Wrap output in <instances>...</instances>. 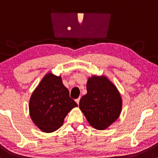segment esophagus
<instances>
[{
	"label": "esophagus",
	"instance_id": "esophagus-1",
	"mask_svg": "<svg viewBox=\"0 0 158 158\" xmlns=\"http://www.w3.org/2000/svg\"><path fill=\"white\" fill-rule=\"evenodd\" d=\"M75 102H76V103H77V104H79V102H80V98H78L75 99Z\"/></svg>",
	"mask_w": 158,
	"mask_h": 158
}]
</instances>
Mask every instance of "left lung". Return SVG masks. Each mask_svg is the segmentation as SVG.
I'll return each mask as SVG.
<instances>
[{
	"mask_svg": "<svg viewBox=\"0 0 158 158\" xmlns=\"http://www.w3.org/2000/svg\"><path fill=\"white\" fill-rule=\"evenodd\" d=\"M87 93L81 98L79 107L91 126L104 130L121 113L122 101L117 88L105 76L93 75L86 84Z\"/></svg>",
	"mask_w": 158,
	"mask_h": 158,
	"instance_id": "left-lung-1",
	"label": "left lung"
}]
</instances>
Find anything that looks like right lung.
Returning a JSON list of instances; mask_svg holds the SVG:
<instances>
[{"instance_id":"add662e5","label":"right lung","mask_w":158,"mask_h":158,"mask_svg":"<svg viewBox=\"0 0 158 158\" xmlns=\"http://www.w3.org/2000/svg\"><path fill=\"white\" fill-rule=\"evenodd\" d=\"M77 104L69 97L60 76L48 73L32 93L30 116L42 131L54 132L63 125L64 118Z\"/></svg>"}]
</instances>
